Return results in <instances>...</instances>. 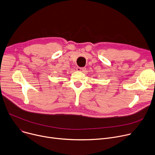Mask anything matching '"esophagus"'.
Returning a JSON list of instances; mask_svg holds the SVG:
<instances>
[{
    "mask_svg": "<svg viewBox=\"0 0 155 155\" xmlns=\"http://www.w3.org/2000/svg\"><path fill=\"white\" fill-rule=\"evenodd\" d=\"M86 68H81V67H78L76 68V70L78 71H81V72H84L85 71Z\"/></svg>",
    "mask_w": 155,
    "mask_h": 155,
    "instance_id": "esophagus-1",
    "label": "esophagus"
}]
</instances>
